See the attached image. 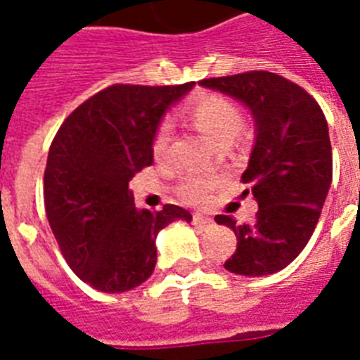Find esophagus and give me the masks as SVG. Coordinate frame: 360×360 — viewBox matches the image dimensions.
<instances>
[{"instance_id":"esophagus-1","label":"esophagus","mask_w":360,"mask_h":360,"mask_svg":"<svg viewBox=\"0 0 360 360\" xmlns=\"http://www.w3.org/2000/svg\"><path fill=\"white\" fill-rule=\"evenodd\" d=\"M192 222H194L198 228H202V230H205V228H211V226H213V219L203 217V214H194V217H192Z\"/></svg>"}]
</instances>
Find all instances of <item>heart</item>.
<instances>
[{
  "instance_id": "obj_1",
  "label": "heart",
  "mask_w": 360,
  "mask_h": 360,
  "mask_svg": "<svg viewBox=\"0 0 360 360\" xmlns=\"http://www.w3.org/2000/svg\"><path fill=\"white\" fill-rule=\"evenodd\" d=\"M185 120L202 132L205 138L217 146H228L237 136L243 123V115L237 104L230 98L214 93L198 95L185 106ZM169 143V127L166 123L158 124L151 141V151L155 158H162L166 155ZM217 183V175L211 174H188L179 183V196L186 202L198 203L207 196L209 188Z\"/></svg>"
}]
</instances>
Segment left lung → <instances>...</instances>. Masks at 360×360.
Masks as SVG:
<instances>
[{
    "label": "left lung",
    "instance_id": "8db88e82",
    "mask_svg": "<svg viewBox=\"0 0 360 360\" xmlns=\"http://www.w3.org/2000/svg\"><path fill=\"white\" fill-rule=\"evenodd\" d=\"M202 86L239 98L256 120V146L240 181L257 202L254 224L228 214L214 220L236 231L224 267L245 276L273 274L295 259L312 237L333 181V149L316 98L269 70L207 78ZM248 194V188H246Z\"/></svg>",
    "mask_w": 360,
    "mask_h": 360
}]
</instances>
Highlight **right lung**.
I'll return each instance as SVG.
<instances>
[{"instance_id": "obj_1", "label": "right lung", "mask_w": 360, "mask_h": 360, "mask_svg": "<svg viewBox=\"0 0 360 360\" xmlns=\"http://www.w3.org/2000/svg\"><path fill=\"white\" fill-rule=\"evenodd\" d=\"M181 86L114 84L82 103L59 127L44 169V209L65 262L80 280L106 293L129 291L155 271V239L179 205L138 209L129 181L153 164L151 141Z\"/></svg>"}]
</instances>
